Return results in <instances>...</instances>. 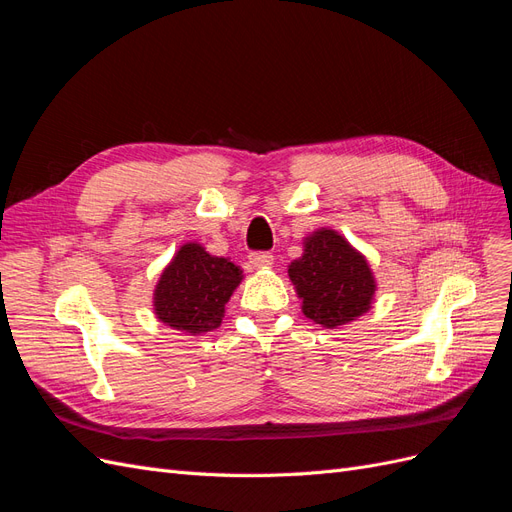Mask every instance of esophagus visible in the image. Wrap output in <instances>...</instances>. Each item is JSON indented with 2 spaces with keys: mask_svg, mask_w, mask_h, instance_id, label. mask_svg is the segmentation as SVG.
I'll return each instance as SVG.
<instances>
[{
  "mask_svg": "<svg viewBox=\"0 0 512 512\" xmlns=\"http://www.w3.org/2000/svg\"><path fill=\"white\" fill-rule=\"evenodd\" d=\"M250 265L254 269H267L273 265V256L269 252H252L250 254Z\"/></svg>",
  "mask_w": 512,
  "mask_h": 512,
  "instance_id": "1",
  "label": "esophagus"
}]
</instances>
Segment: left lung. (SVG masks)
Listing matches in <instances>:
<instances>
[{
  "label": "left lung",
  "mask_w": 512,
  "mask_h": 512,
  "mask_svg": "<svg viewBox=\"0 0 512 512\" xmlns=\"http://www.w3.org/2000/svg\"><path fill=\"white\" fill-rule=\"evenodd\" d=\"M305 318L337 329L369 312L376 277L367 258L333 228H318L303 239L301 258L288 265Z\"/></svg>",
  "instance_id": "8db88e82"
}]
</instances>
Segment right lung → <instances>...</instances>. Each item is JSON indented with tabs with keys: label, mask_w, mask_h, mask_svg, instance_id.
I'll list each match as a JSON object with an SVG mask.
<instances>
[{
	"label": "right lung",
	"mask_w": 512,
	"mask_h": 512,
	"mask_svg": "<svg viewBox=\"0 0 512 512\" xmlns=\"http://www.w3.org/2000/svg\"><path fill=\"white\" fill-rule=\"evenodd\" d=\"M243 280V271L203 245H181L153 290V312L166 327L185 335L218 329L226 303Z\"/></svg>",
	"instance_id": "add662e5"
}]
</instances>
